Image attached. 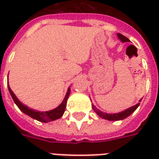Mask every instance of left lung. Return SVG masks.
Returning <instances> with one entry per match:
<instances>
[{
  "mask_svg": "<svg viewBox=\"0 0 159 159\" xmlns=\"http://www.w3.org/2000/svg\"><path fill=\"white\" fill-rule=\"evenodd\" d=\"M117 36H118V39L121 41V42H122V43L130 42L128 38H126L125 36L122 35V34H117ZM141 101H142V99L139 100V102H141ZM139 102L138 104L131 106V107H129V108L126 109V110L121 111V112H118V113H114V114L105 113V112H103V111H100L99 109H97L94 105H92V109H93V111H94L95 112H96V113H97V115H98V116L102 119H105V120H110V121L122 120H124V119L129 117V116H130L131 114L134 112V111H135L136 109L138 108L139 104H140Z\"/></svg>",
  "mask_w": 159,
  "mask_h": 159,
  "instance_id": "8db88e82",
  "label": "left lung"
}]
</instances>
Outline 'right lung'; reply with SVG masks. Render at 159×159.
I'll use <instances>...</instances> for the list:
<instances>
[{"mask_svg": "<svg viewBox=\"0 0 159 159\" xmlns=\"http://www.w3.org/2000/svg\"><path fill=\"white\" fill-rule=\"evenodd\" d=\"M7 86H8V89L9 92H10V94H11L14 102L16 103V106H18V108L20 109L23 113H25V115H27V116H29L30 117H31V118L34 119L36 120L40 121V122H43V123H48L49 121H53L55 120H57V119H59L62 117V115L64 114L66 106H67V99H68V97H69L70 91H71V88H70L69 87L67 88V93H66V95H65L64 99L62 100V103H61L58 106H57L56 108L48 111H36V110H33V109L30 108V107H28V106H25V104H23V103L16 97L15 93L12 92V90L11 89V87L9 86V83Z\"/></svg>", "mask_w": 159, "mask_h": 159, "instance_id": "add662e5", "label": "right lung"}]
</instances>
